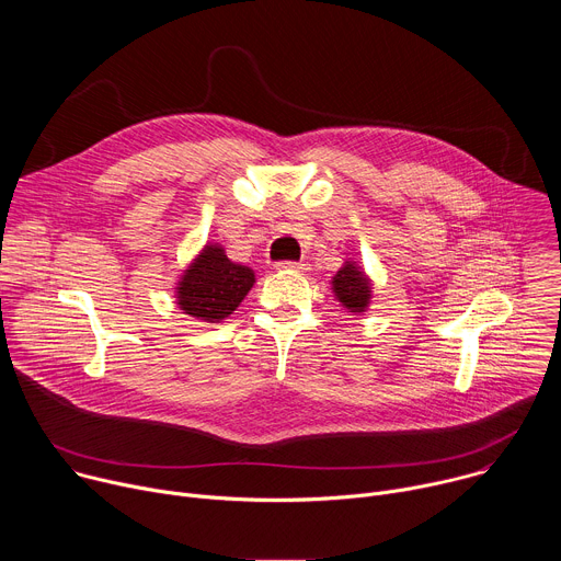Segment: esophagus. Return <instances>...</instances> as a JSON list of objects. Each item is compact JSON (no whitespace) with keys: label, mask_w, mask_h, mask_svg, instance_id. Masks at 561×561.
I'll return each mask as SVG.
<instances>
[{"label":"esophagus","mask_w":561,"mask_h":561,"mask_svg":"<svg viewBox=\"0 0 561 561\" xmlns=\"http://www.w3.org/2000/svg\"><path fill=\"white\" fill-rule=\"evenodd\" d=\"M277 271H293V273H306L308 264L304 262H279Z\"/></svg>","instance_id":"obj_1"}]
</instances>
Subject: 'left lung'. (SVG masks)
Wrapping results in <instances>:
<instances>
[{
	"label": "left lung",
	"instance_id": "1",
	"mask_svg": "<svg viewBox=\"0 0 561 561\" xmlns=\"http://www.w3.org/2000/svg\"><path fill=\"white\" fill-rule=\"evenodd\" d=\"M335 299L353 314L366 312L370 306V297H373V282L370 277L364 273V268L353 262L346 260L344 266L335 273V277L331 279Z\"/></svg>",
	"mask_w": 561,
	"mask_h": 561
}]
</instances>
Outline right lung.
<instances>
[{
    "label": "right lung",
    "mask_w": 561,
    "mask_h": 561,
    "mask_svg": "<svg viewBox=\"0 0 561 561\" xmlns=\"http://www.w3.org/2000/svg\"><path fill=\"white\" fill-rule=\"evenodd\" d=\"M253 284V268L228 260L219 244L208 242L180 275L175 304L199 322L219 324L244 301Z\"/></svg>",
    "instance_id": "1"
}]
</instances>
